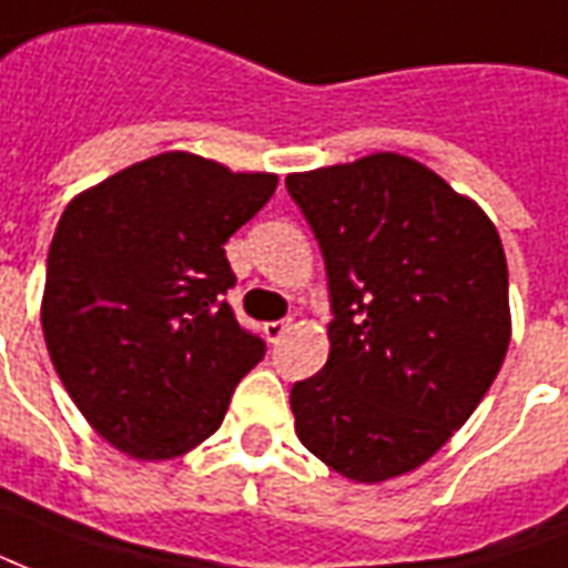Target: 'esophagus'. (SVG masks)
I'll list each match as a JSON object with an SVG mask.
<instances>
[{"label":"esophagus","mask_w":568,"mask_h":568,"mask_svg":"<svg viewBox=\"0 0 568 568\" xmlns=\"http://www.w3.org/2000/svg\"><path fill=\"white\" fill-rule=\"evenodd\" d=\"M288 327H292V322H267L264 325V337H267V343H280L288 334Z\"/></svg>","instance_id":"1"}]
</instances>
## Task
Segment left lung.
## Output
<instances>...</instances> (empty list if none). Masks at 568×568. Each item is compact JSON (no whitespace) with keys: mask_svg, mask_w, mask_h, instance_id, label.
<instances>
[{"mask_svg":"<svg viewBox=\"0 0 568 568\" xmlns=\"http://www.w3.org/2000/svg\"><path fill=\"white\" fill-rule=\"evenodd\" d=\"M325 255L327 364L292 388L295 434L348 481L406 476L443 448L497 379L508 267L497 225L400 153L288 174Z\"/></svg>","mask_w":568,"mask_h":568,"instance_id":"obj_1","label":"left lung"}]
</instances>
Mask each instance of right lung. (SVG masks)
<instances>
[{
	"instance_id": "obj_1",
	"label": "right lung",
	"mask_w": 568,
	"mask_h": 568,
	"mask_svg": "<svg viewBox=\"0 0 568 568\" xmlns=\"http://www.w3.org/2000/svg\"><path fill=\"white\" fill-rule=\"evenodd\" d=\"M280 178L171 150L83 189L48 252L41 327L95 434L134 460H174L220 430L264 355L222 295L225 241Z\"/></svg>"
}]
</instances>
